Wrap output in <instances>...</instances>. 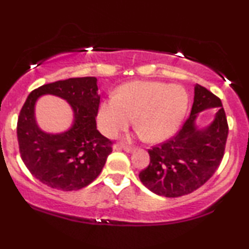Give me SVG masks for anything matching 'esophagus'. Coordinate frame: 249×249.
<instances>
[{
    "instance_id": "esophagus-1",
    "label": "esophagus",
    "mask_w": 249,
    "mask_h": 249,
    "mask_svg": "<svg viewBox=\"0 0 249 249\" xmlns=\"http://www.w3.org/2000/svg\"><path fill=\"white\" fill-rule=\"evenodd\" d=\"M114 149H117V151H120V149H124V152H128L130 153L132 151H135V147H132V146H121V145H114Z\"/></svg>"
}]
</instances>
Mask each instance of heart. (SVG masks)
Listing matches in <instances>:
<instances>
[{"instance_id":"1","label":"heart","mask_w":249,"mask_h":249,"mask_svg":"<svg viewBox=\"0 0 249 249\" xmlns=\"http://www.w3.org/2000/svg\"><path fill=\"white\" fill-rule=\"evenodd\" d=\"M188 97L183 88L155 81H134L104 100L98 108V127L107 137H115L130 124L146 141L159 142L175 132L185 117Z\"/></svg>"}]
</instances>
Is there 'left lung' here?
I'll list each match as a JSON object with an SVG mask.
<instances>
[{"instance_id": "obj_1", "label": "left lung", "mask_w": 249, "mask_h": 249, "mask_svg": "<svg viewBox=\"0 0 249 249\" xmlns=\"http://www.w3.org/2000/svg\"><path fill=\"white\" fill-rule=\"evenodd\" d=\"M209 107H217L214 121L205 129H198L195 124L196 115ZM228 132L221 100L205 87L196 85L189 118L176 136L148 149L151 162L139 172V179L161 196L180 197L195 192L220 166Z\"/></svg>"}]
</instances>
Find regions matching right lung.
<instances>
[{
	"label": "right lung",
	"instance_id": "1",
	"mask_svg": "<svg viewBox=\"0 0 249 249\" xmlns=\"http://www.w3.org/2000/svg\"><path fill=\"white\" fill-rule=\"evenodd\" d=\"M44 93L63 98L73 107L74 124L63 134H46L36 127L33 108L36 98ZM98 107L95 77L46 84L28 95L20 111L17 136L22 161L36 179L51 188L71 192L97 178L113 145L96 128Z\"/></svg>",
	"mask_w": 249,
	"mask_h": 249
}]
</instances>
